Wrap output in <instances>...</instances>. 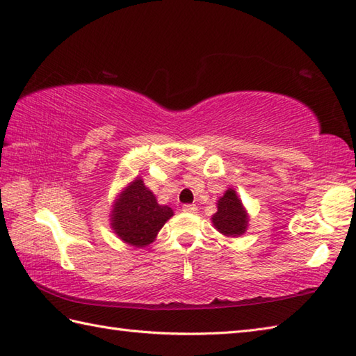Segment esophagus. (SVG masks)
Here are the masks:
<instances>
[{
  "label": "esophagus",
  "mask_w": 356,
  "mask_h": 356,
  "mask_svg": "<svg viewBox=\"0 0 356 356\" xmlns=\"http://www.w3.org/2000/svg\"><path fill=\"white\" fill-rule=\"evenodd\" d=\"M183 211L196 213V211H198V207H196V205H193V204H186V205H183Z\"/></svg>",
  "instance_id": "1"
}]
</instances>
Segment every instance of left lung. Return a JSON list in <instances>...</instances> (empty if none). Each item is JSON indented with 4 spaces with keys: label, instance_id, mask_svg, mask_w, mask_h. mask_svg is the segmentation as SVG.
<instances>
[{
    "label": "left lung",
    "instance_id": "left-lung-1",
    "mask_svg": "<svg viewBox=\"0 0 356 356\" xmlns=\"http://www.w3.org/2000/svg\"><path fill=\"white\" fill-rule=\"evenodd\" d=\"M211 222L219 233L225 236H241L248 227V213L233 188H228L218 201V211L211 216Z\"/></svg>",
    "mask_w": 356,
    "mask_h": 356
}]
</instances>
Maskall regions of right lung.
<instances>
[{"label":"right lung","instance_id":"1","mask_svg":"<svg viewBox=\"0 0 356 356\" xmlns=\"http://www.w3.org/2000/svg\"><path fill=\"white\" fill-rule=\"evenodd\" d=\"M172 216L173 210L158 204L143 179L136 178L117 196L111 211V227L123 242L141 248L154 242L165 220Z\"/></svg>","mask_w":356,"mask_h":356}]
</instances>
